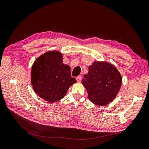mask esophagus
Here are the masks:
<instances>
[{
	"label": "esophagus",
	"instance_id": "1",
	"mask_svg": "<svg viewBox=\"0 0 149 149\" xmlns=\"http://www.w3.org/2000/svg\"><path fill=\"white\" fill-rule=\"evenodd\" d=\"M81 75H79L78 77H77L76 78V80H77V81L79 82V83H80L81 81Z\"/></svg>",
	"mask_w": 149,
	"mask_h": 149
}]
</instances>
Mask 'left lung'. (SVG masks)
Instances as JSON below:
<instances>
[{
  "label": "left lung",
  "mask_w": 149,
  "mask_h": 149,
  "mask_svg": "<svg viewBox=\"0 0 149 149\" xmlns=\"http://www.w3.org/2000/svg\"><path fill=\"white\" fill-rule=\"evenodd\" d=\"M89 100L99 106L113 101L122 85V77L118 69L106 61H94L81 81Z\"/></svg>",
  "instance_id": "left-lung-1"
}]
</instances>
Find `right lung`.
<instances>
[{"label": "right lung", "instance_id": "1", "mask_svg": "<svg viewBox=\"0 0 149 149\" xmlns=\"http://www.w3.org/2000/svg\"><path fill=\"white\" fill-rule=\"evenodd\" d=\"M60 51H49L36 59L31 69V83L35 93L49 103L62 99L77 82L70 68L63 63Z\"/></svg>", "mask_w": 149, "mask_h": 149}]
</instances>
